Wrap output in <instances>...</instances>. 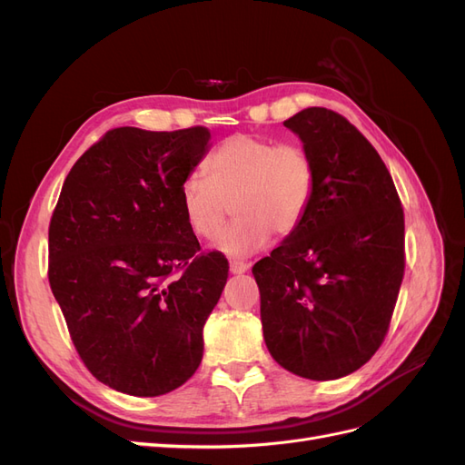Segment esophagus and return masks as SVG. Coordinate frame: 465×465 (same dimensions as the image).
Wrapping results in <instances>:
<instances>
[{
	"label": "esophagus",
	"mask_w": 465,
	"mask_h": 465,
	"mask_svg": "<svg viewBox=\"0 0 465 465\" xmlns=\"http://www.w3.org/2000/svg\"><path fill=\"white\" fill-rule=\"evenodd\" d=\"M229 270H231V273H232V275H242V273H246V272L250 270V265H248L246 262L232 260V262L229 263Z\"/></svg>",
	"instance_id": "esophagus-1"
}]
</instances>
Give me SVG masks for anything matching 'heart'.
I'll return each instance as SVG.
<instances>
[{
  "label": "heart",
  "mask_w": 465,
  "mask_h": 465,
  "mask_svg": "<svg viewBox=\"0 0 465 465\" xmlns=\"http://www.w3.org/2000/svg\"><path fill=\"white\" fill-rule=\"evenodd\" d=\"M207 174L190 173L180 186V205L190 229L213 238L229 217L236 221L215 241L227 256H250L297 231L314 200L316 166L301 145L236 134L209 154Z\"/></svg>",
  "instance_id": "b5f03b06"
}]
</instances>
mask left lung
Returning a JSON list of instances; mask_svg holds the SVG:
<instances>
[{
    "instance_id": "8db88e82",
    "label": "left lung",
    "mask_w": 465,
    "mask_h": 465,
    "mask_svg": "<svg viewBox=\"0 0 465 465\" xmlns=\"http://www.w3.org/2000/svg\"><path fill=\"white\" fill-rule=\"evenodd\" d=\"M316 166L301 227L252 273L272 357L308 380L359 371L382 345L405 270L403 209L384 161L328 108L285 120Z\"/></svg>"
}]
</instances>
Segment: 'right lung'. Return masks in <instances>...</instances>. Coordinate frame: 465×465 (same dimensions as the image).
Wrapping results in <instances>:
<instances>
[{"mask_svg": "<svg viewBox=\"0 0 465 465\" xmlns=\"http://www.w3.org/2000/svg\"><path fill=\"white\" fill-rule=\"evenodd\" d=\"M207 128L110 130L69 171L48 231V279L91 374L163 396L198 371L205 320L229 263L202 254L180 186L209 151Z\"/></svg>", "mask_w": 465, "mask_h": 465, "instance_id": "right-lung-1", "label": "right lung"}]
</instances>
